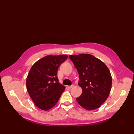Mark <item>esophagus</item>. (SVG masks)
Here are the masks:
<instances>
[{"instance_id":"obj_1","label":"esophagus","mask_w":134,"mask_h":134,"mask_svg":"<svg viewBox=\"0 0 134 134\" xmlns=\"http://www.w3.org/2000/svg\"><path fill=\"white\" fill-rule=\"evenodd\" d=\"M74 87V85H71V86H68V87L69 88V89H71V88H72Z\"/></svg>"}]
</instances>
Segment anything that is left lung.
<instances>
[{
	"mask_svg": "<svg viewBox=\"0 0 134 134\" xmlns=\"http://www.w3.org/2000/svg\"><path fill=\"white\" fill-rule=\"evenodd\" d=\"M78 71L82 93L76 101L85 109H97L107 100L112 87V76L101 60L88 53L70 55Z\"/></svg>",
	"mask_w": 134,
	"mask_h": 134,
	"instance_id": "8db88e82",
	"label": "left lung"
}]
</instances>
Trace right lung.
<instances>
[{
	"label": "right lung",
	"instance_id": "1",
	"mask_svg": "<svg viewBox=\"0 0 134 134\" xmlns=\"http://www.w3.org/2000/svg\"><path fill=\"white\" fill-rule=\"evenodd\" d=\"M67 58L66 55H47L31 67L26 78V88L39 109L48 110L52 108L65 90L57 75L58 68Z\"/></svg>",
	"mask_w": 134,
	"mask_h": 134
}]
</instances>
